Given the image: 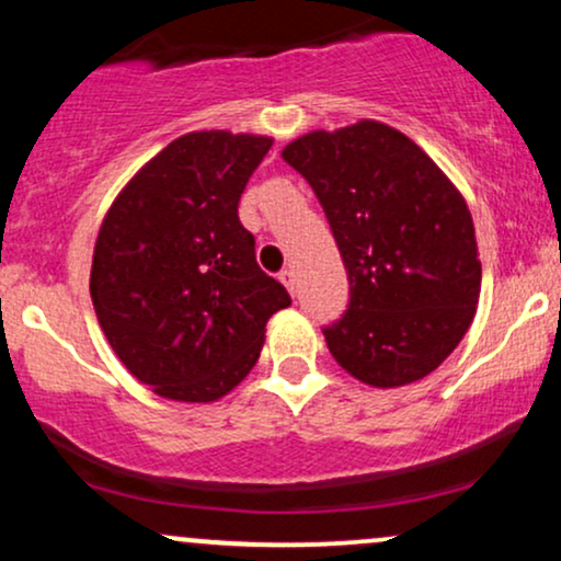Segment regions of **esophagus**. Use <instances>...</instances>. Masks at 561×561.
<instances>
[{"instance_id":"34e87169","label":"esophagus","mask_w":561,"mask_h":561,"mask_svg":"<svg viewBox=\"0 0 561 561\" xmlns=\"http://www.w3.org/2000/svg\"><path fill=\"white\" fill-rule=\"evenodd\" d=\"M279 279H282V285L287 287V293L293 295V298H295V295H298V279H295V272H293V268H285V272L279 274Z\"/></svg>"}]
</instances>
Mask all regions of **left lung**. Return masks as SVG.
I'll return each instance as SVG.
<instances>
[{"label": "left lung", "instance_id": "8db88e82", "mask_svg": "<svg viewBox=\"0 0 561 561\" xmlns=\"http://www.w3.org/2000/svg\"><path fill=\"white\" fill-rule=\"evenodd\" d=\"M282 158L317 192L343 255L351 302L330 353L369 388H403L461 343L480 298L465 195L427 152L382 121L308 131Z\"/></svg>", "mask_w": 561, "mask_h": 561}]
</instances>
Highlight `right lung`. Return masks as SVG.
<instances>
[{"mask_svg":"<svg viewBox=\"0 0 561 561\" xmlns=\"http://www.w3.org/2000/svg\"><path fill=\"white\" fill-rule=\"evenodd\" d=\"M266 134L190 131L128 179L94 242V313L107 343L156 396L214 403L250 375L287 289L255 263L240 224Z\"/></svg>","mask_w":561,"mask_h":561,"instance_id":"add662e5","label":"right lung"}]
</instances>
